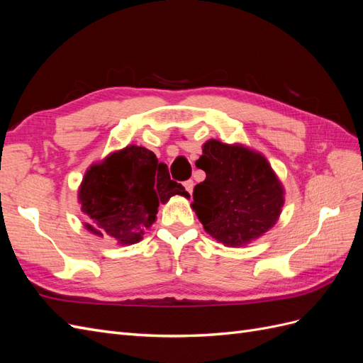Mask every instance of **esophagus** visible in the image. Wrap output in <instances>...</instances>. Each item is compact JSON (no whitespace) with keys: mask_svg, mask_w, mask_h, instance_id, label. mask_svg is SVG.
<instances>
[{"mask_svg":"<svg viewBox=\"0 0 363 363\" xmlns=\"http://www.w3.org/2000/svg\"><path fill=\"white\" fill-rule=\"evenodd\" d=\"M183 184H184V189L188 191L189 194H192V189H194V182H192V180H186Z\"/></svg>","mask_w":363,"mask_h":363,"instance_id":"esophagus-1","label":"esophagus"}]
</instances>
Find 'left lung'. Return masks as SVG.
<instances>
[{
  "instance_id": "8db88e82",
  "label": "left lung",
  "mask_w": 363,
  "mask_h": 363,
  "mask_svg": "<svg viewBox=\"0 0 363 363\" xmlns=\"http://www.w3.org/2000/svg\"><path fill=\"white\" fill-rule=\"evenodd\" d=\"M195 164L206 179L194 188L192 207L208 235L239 247L276 224L283 189L262 155L212 139Z\"/></svg>"
}]
</instances>
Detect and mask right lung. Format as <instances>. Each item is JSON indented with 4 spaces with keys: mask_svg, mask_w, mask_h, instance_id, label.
I'll return each mask as SVG.
<instances>
[{
    "mask_svg": "<svg viewBox=\"0 0 363 363\" xmlns=\"http://www.w3.org/2000/svg\"><path fill=\"white\" fill-rule=\"evenodd\" d=\"M172 195L189 196L180 183L171 180L168 167L159 163L155 152L130 145L91 167L79 199L89 232L130 245L155 223L159 203H167Z\"/></svg>",
    "mask_w": 363,
    "mask_h": 363,
    "instance_id": "add662e5",
    "label": "right lung"
}]
</instances>
